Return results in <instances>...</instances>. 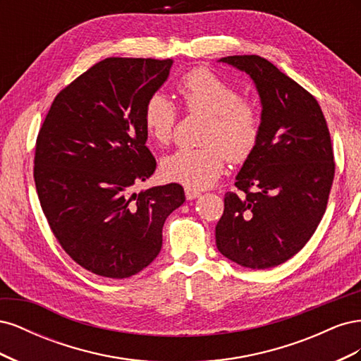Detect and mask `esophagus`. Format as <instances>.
<instances>
[{"label":"esophagus","instance_id":"obj_1","mask_svg":"<svg viewBox=\"0 0 361 361\" xmlns=\"http://www.w3.org/2000/svg\"><path fill=\"white\" fill-rule=\"evenodd\" d=\"M185 195H187V199L188 200H194L195 197H199L200 195V191H197V190H194V188H185Z\"/></svg>","mask_w":361,"mask_h":361}]
</instances>
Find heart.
Instances as JSON below:
<instances>
[{
	"mask_svg": "<svg viewBox=\"0 0 361 361\" xmlns=\"http://www.w3.org/2000/svg\"><path fill=\"white\" fill-rule=\"evenodd\" d=\"M178 93L190 114H206L199 147H180L162 159L166 179L188 188L211 187L224 171L227 159L241 164L253 154L262 129L260 106L241 97L238 89L206 68L185 73ZM178 108L167 96L152 94L143 111L147 135L159 146L169 145L178 125Z\"/></svg>",
	"mask_w": 361,
	"mask_h": 361,
	"instance_id": "1",
	"label": "heart"
}]
</instances>
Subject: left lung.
Listing matches in <instances>:
<instances>
[{
	"label": "left lung",
	"mask_w": 361,
	"mask_h": 361,
	"mask_svg": "<svg viewBox=\"0 0 361 361\" xmlns=\"http://www.w3.org/2000/svg\"><path fill=\"white\" fill-rule=\"evenodd\" d=\"M220 61L247 72L262 102V129L226 192L216 248L235 264L265 269L289 260L321 223L334 179L330 130L318 101L259 56Z\"/></svg>",
	"instance_id": "left-lung-1"
}]
</instances>
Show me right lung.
Returning <instances> with one entry per match:
<instances>
[{"mask_svg":"<svg viewBox=\"0 0 361 361\" xmlns=\"http://www.w3.org/2000/svg\"><path fill=\"white\" fill-rule=\"evenodd\" d=\"M171 59L110 57L56 96L36 140L35 182L54 236L96 276L126 279L152 264L179 183L129 194L154 174L143 111Z\"/></svg>","mask_w":361,"mask_h":361,"instance_id":"add662e5","label":"right lung"}]
</instances>
